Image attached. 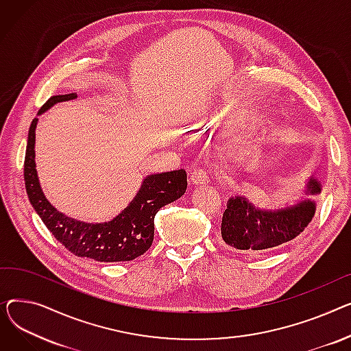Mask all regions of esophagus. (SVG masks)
Masks as SVG:
<instances>
[{"mask_svg":"<svg viewBox=\"0 0 351 351\" xmlns=\"http://www.w3.org/2000/svg\"><path fill=\"white\" fill-rule=\"evenodd\" d=\"M207 181H208V177H207V174H205L202 170H195V171L190 176V178H189V184L191 185V187H194V189L202 187V185L207 184Z\"/></svg>","mask_w":351,"mask_h":351,"instance_id":"34e87169","label":"esophagus"}]
</instances>
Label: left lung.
Masks as SVG:
<instances>
[{"label": "left lung", "instance_id": "left-lung-1", "mask_svg": "<svg viewBox=\"0 0 351 351\" xmlns=\"http://www.w3.org/2000/svg\"><path fill=\"white\" fill-rule=\"evenodd\" d=\"M306 197L280 208H259L245 195L231 197L222 215L221 235L226 245L252 256L265 255L293 241L311 223L316 202L311 198L322 193V184L311 177Z\"/></svg>", "mask_w": 351, "mask_h": 351}]
</instances>
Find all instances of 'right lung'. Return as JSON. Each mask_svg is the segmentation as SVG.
I'll list each match as a JSON object with an SVG mask.
<instances>
[{
  "label": "right lung",
  "mask_w": 351,
  "mask_h": 351,
  "mask_svg": "<svg viewBox=\"0 0 351 351\" xmlns=\"http://www.w3.org/2000/svg\"><path fill=\"white\" fill-rule=\"evenodd\" d=\"M76 93L52 96L39 109L38 116L56 103L76 99ZM38 117L31 123L24 162V178L28 198L34 210L52 235L68 251L80 258L99 262L133 261L146 252L154 238V217L164 205L174 202L187 190V174L184 170L150 174L128 207L113 219L89 223L59 213L47 199L40 189L35 164V130Z\"/></svg>",
  "instance_id": "1"
}]
</instances>
